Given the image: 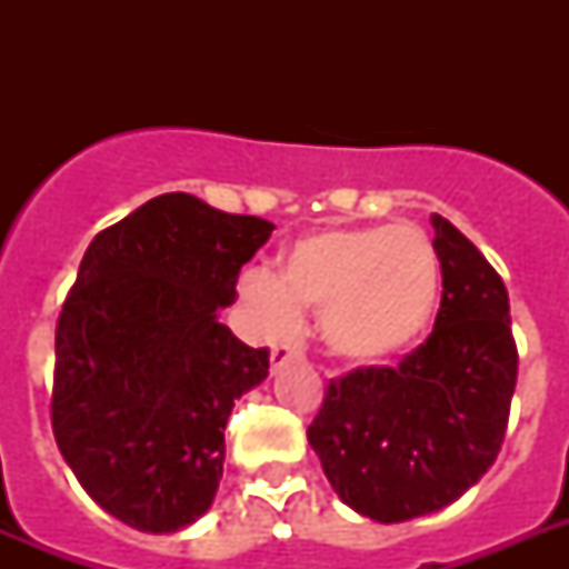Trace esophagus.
<instances>
[{"label":"esophagus","mask_w":569,"mask_h":569,"mask_svg":"<svg viewBox=\"0 0 569 569\" xmlns=\"http://www.w3.org/2000/svg\"><path fill=\"white\" fill-rule=\"evenodd\" d=\"M295 357H301V351L289 342H280V346L271 348V372H280L286 363H292Z\"/></svg>","instance_id":"obj_1"}]
</instances>
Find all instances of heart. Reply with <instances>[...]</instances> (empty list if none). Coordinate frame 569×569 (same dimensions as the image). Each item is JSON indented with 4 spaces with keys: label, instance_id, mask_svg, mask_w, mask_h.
I'll use <instances>...</instances> for the list:
<instances>
[{
    "label": "heart",
    "instance_id": "1",
    "mask_svg": "<svg viewBox=\"0 0 569 569\" xmlns=\"http://www.w3.org/2000/svg\"><path fill=\"white\" fill-rule=\"evenodd\" d=\"M440 257L410 223L328 227L295 239L280 274L250 268L239 295L262 337H292L319 310L325 346L348 363H380L413 346L440 303Z\"/></svg>",
    "mask_w": 569,
    "mask_h": 569
}]
</instances>
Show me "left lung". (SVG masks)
Listing matches in <instances>:
<instances>
[{
	"mask_svg": "<svg viewBox=\"0 0 569 569\" xmlns=\"http://www.w3.org/2000/svg\"><path fill=\"white\" fill-rule=\"evenodd\" d=\"M442 298L433 330L398 366H357L325 389L307 428L339 499L405 522L463 496L502 449L517 387L508 289L485 253L433 214Z\"/></svg>",
	"mask_w": 569,
	"mask_h": 569,
	"instance_id": "1",
	"label": "left lung"
}]
</instances>
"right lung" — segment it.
I'll use <instances>...</instances> for the list:
<instances>
[{
    "instance_id": "right-lung-1",
    "label": "right lung",
    "mask_w": 569,
    "mask_h": 569,
    "mask_svg": "<svg viewBox=\"0 0 569 569\" xmlns=\"http://www.w3.org/2000/svg\"><path fill=\"white\" fill-rule=\"evenodd\" d=\"M274 230L173 191L93 236L56 325L52 433L102 511L177 531L209 511L232 401L268 375L218 321Z\"/></svg>"
}]
</instances>
